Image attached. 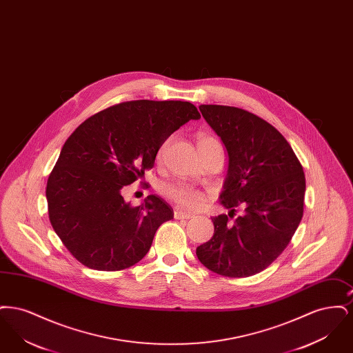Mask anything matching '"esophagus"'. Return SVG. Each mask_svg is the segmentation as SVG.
Returning a JSON list of instances; mask_svg holds the SVG:
<instances>
[{"mask_svg":"<svg viewBox=\"0 0 353 353\" xmlns=\"http://www.w3.org/2000/svg\"><path fill=\"white\" fill-rule=\"evenodd\" d=\"M194 217V214L192 213H188L185 210H180V209H176L174 210V219H190Z\"/></svg>","mask_w":353,"mask_h":353,"instance_id":"34e87169","label":"esophagus"}]
</instances>
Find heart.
<instances>
[{"instance_id":"b5f03b06","label":"heart","mask_w":353,"mask_h":353,"mask_svg":"<svg viewBox=\"0 0 353 353\" xmlns=\"http://www.w3.org/2000/svg\"><path fill=\"white\" fill-rule=\"evenodd\" d=\"M213 143H217V140H216L214 137L201 134V136H199V139H197V148H199V150L206 148L208 145H210V144H213ZM163 151H164V147L161 148L159 156H161ZM164 194H165L168 199H170V200L177 202V203L181 205V206L189 208V209H197V208H200L202 203H203V200H205L202 192L197 190V189H193V188H188V186H184V185H167V186L164 188Z\"/></svg>"}]
</instances>
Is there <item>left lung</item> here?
I'll list each match as a JSON object with an SVG mask.
<instances>
[{
	"mask_svg": "<svg viewBox=\"0 0 353 353\" xmlns=\"http://www.w3.org/2000/svg\"><path fill=\"white\" fill-rule=\"evenodd\" d=\"M200 111L228 151L219 200L230 213L212 219L214 234L196 254L219 275L252 276L282 254L302 221V164L283 134L252 112L217 104H201ZM236 205L245 212L230 223Z\"/></svg>",
	"mask_w": 353,
	"mask_h": 353,
	"instance_id": "1",
	"label": "left lung"
}]
</instances>
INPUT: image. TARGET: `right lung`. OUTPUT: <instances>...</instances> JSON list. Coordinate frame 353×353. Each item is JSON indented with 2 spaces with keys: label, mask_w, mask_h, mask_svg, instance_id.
Instances as JSON below:
<instances>
[{
  "label": "right lung",
  "mask_w": 353,
  "mask_h": 353,
  "mask_svg": "<svg viewBox=\"0 0 353 353\" xmlns=\"http://www.w3.org/2000/svg\"><path fill=\"white\" fill-rule=\"evenodd\" d=\"M200 118L189 101H124L70 134L49 176L46 199L51 226L74 258L90 269L119 271L145 256L173 209L154 194L131 206L121 189L153 168L170 134Z\"/></svg>",
  "instance_id": "right-lung-1"
}]
</instances>
